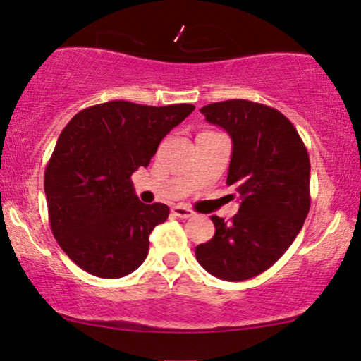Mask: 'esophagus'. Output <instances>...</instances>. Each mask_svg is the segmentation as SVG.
<instances>
[{
	"label": "esophagus",
	"instance_id": "esophagus-1",
	"mask_svg": "<svg viewBox=\"0 0 361 361\" xmlns=\"http://www.w3.org/2000/svg\"><path fill=\"white\" fill-rule=\"evenodd\" d=\"M172 215L174 216H179V219H190V216L195 215V212L189 209V207H184V205H176L172 207Z\"/></svg>",
	"mask_w": 361,
	"mask_h": 361
}]
</instances>
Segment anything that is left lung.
<instances>
[{"mask_svg":"<svg viewBox=\"0 0 361 361\" xmlns=\"http://www.w3.org/2000/svg\"><path fill=\"white\" fill-rule=\"evenodd\" d=\"M200 111L231 137L226 184L241 204L230 224L212 216L215 235L197 246V261L215 278H255L286 253L309 214L307 149L293 123L263 103L225 100Z\"/></svg>","mask_w":361,"mask_h":361,"instance_id":"1","label":"left lung"}]
</instances>
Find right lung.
I'll return each mask as SVG.
<instances>
[{"label":"right lung","instance_id":"right-lung-1","mask_svg":"<svg viewBox=\"0 0 361 361\" xmlns=\"http://www.w3.org/2000/svg\"><path fill=\"white\" fill-rule=\"evenodd\" d=\"M194 105L147 106L115 100L78 111L59 136L44 174L54 238L83 271L116 279L140 268L149 235L169 207L146 205L131 176Z\"/></svg>","mask_w":361,"mask_h":361}]
</instances>
